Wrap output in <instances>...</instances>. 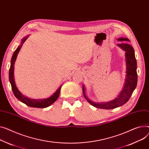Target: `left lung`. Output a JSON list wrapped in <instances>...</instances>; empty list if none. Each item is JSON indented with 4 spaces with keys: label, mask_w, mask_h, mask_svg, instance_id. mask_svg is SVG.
<instances>
[{
    "label": "left lung",
    "mask_w": 149,
    "mask_h": 149,
    "mask_svg": "<svg viewBox=\"0 0 149 149\" xmlns=\"http://www.w3.org/2000/svg\"><path fill=\"white\" fill-rule=\"evenodd\" d=\"M120 41H130L127 38H119L118 39ZM118 46L121 47L126 52V78L125 83L122 91L114 100L105 103H93L89 101L85 95L84 88L83 87V92L84 96L87 101L91 105L97 108L106 109L110 110L118 107H120L126 104L130 100L134 91L137 84V72H136V61L135 56V52L133 47L126 43V42H122L120 44H117Z\"/></svg>",
    "instance_id": "left-lung-1"
}]
</instances>
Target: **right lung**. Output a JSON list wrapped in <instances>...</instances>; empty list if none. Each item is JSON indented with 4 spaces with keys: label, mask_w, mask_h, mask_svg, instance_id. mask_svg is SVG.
I'll list each match as a JSON object with an SVG mask.
<instances>
[{
    "label": "right lung",
    "mask_w": 149,
    "mask_h": 149,
    "mask_svg": "<svg viewBox=\"0 0 149 149\" xmlns=\"http://www.w3.org/2000/svg\"><path fill=\"white\" fill-rule=\"evenodd\" d=\"M27 38V36L23 38L22 41V44L18 46V48L15 49V51L13 53V57L11 58V66L9 68V79L10 83L11 84L12 90L14 93V95L18 99L19 101H20L23 103L25 104L29 107H34V108H46L51 105L52 104H53L57 100L60 94L61 88L62 86L58 88V90L52 96L47 99H44V100H32V99H29L24 95H23L20 92H19L18 88L16 87L15 81H14V63L16 60L17 56L18 55V53L19 51V49H21L23 44L24 42V41L26 40Z\"/></svg>",
    "instance_id": "right-lung-1"
}]
</instances>
